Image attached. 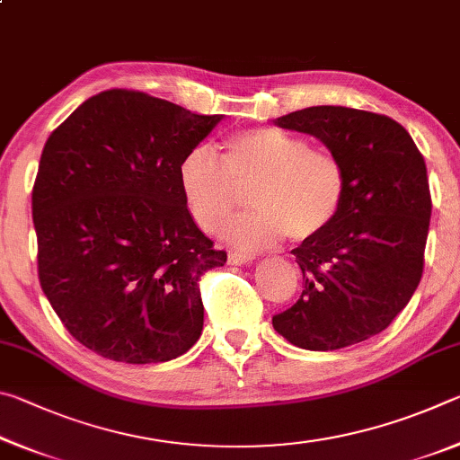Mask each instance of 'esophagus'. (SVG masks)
<instances>
[{"mask_svg":"<svg viewBox=\"0 0 460 460\" xmlns=\"http://www.w3.org/2000/svg\"><path fill=\"white\" fill-rule=\"evenodd\" d=\"M253 260H255V255H245V253H237V252L229 253V263H233V266H243V263H252Z\"/></svg>","mask_w":460,"mask_h":460,"instance_id":"esophagus-1","label":"esophagus"}]
</instances>
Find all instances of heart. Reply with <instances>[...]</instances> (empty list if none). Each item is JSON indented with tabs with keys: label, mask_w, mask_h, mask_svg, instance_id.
Segmentation results:
<instances>
[{
	"label": "heart",
	"mask_w": 460,
	"mask_h": 460,
	"mask_svg": "<svg viewBox=\"0 0 460 460\" xmlns=\"http://www.w3.org/2000/svg\"><path fill=\"white\" fill-rule=\"evenodd\" d=\"M178 181L194 221L219 233L252 192L253 213L227 229L233 245L263 249L286 235L314 239L337 219L347 194L342 162L329 150L310 147L305 137L278 128L237 131L223 142V160L200 146L184 155Z\"/></svg>",
	"instance_id": "b5f03b06"
}]
</instances>
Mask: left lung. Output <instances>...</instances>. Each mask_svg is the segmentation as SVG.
I'll return each mask as SVG.
<instances>
[{
  "instance_id": "obj_1",
  "label": "left lung",
  "mask_w": 460,
  "mask_h": 460,
  "mask_svg": "<svg viewBox=\"0 0 460 460\" xmlns=\"http://www.w3.org/2000/svg\"><path fill=\"white\" fill-rule=\"evenodd\" d=\"M274 123L321 139L342 162L347 194L331 227L292 249L302 296L271 324L308 351L357 345L392 324L422 278L432 213L424 158L398 121L361 109L306 107Z\"/></svg>"
}]
</instances>
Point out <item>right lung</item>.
I'll return each mask as SVG.
<instances>
[{"label":"right lung","instance_id":"add662e5","mask_svg":"<svg viewBox=\"0 0 460 460\" xmlns=\"http://www.w3.org/2000/svg\"><path fill=\"white\" fill-rule=\"evenodd\" d=\"M221 119L111 89L46 139L32 190L38 276L66 331L105 359L170 361L200 337L199 279L227 253L194 223L178 168Z\"/></svg>","mask_w":460,"mask_h":460}]
</instances>
